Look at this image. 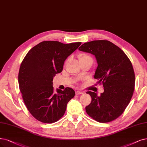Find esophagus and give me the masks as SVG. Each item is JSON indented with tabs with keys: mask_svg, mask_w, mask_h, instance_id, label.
Wrapping results in <instances>:
<instances>
[{
	"mask_svg": "<svg viewBox=\"0 0 147 147\" xmlns=\"http://www.w3.org/2000/svg\"><path fill=\"white\" fill-rule=\"evenodd\" d=\"M84 93L82 91H76V94L79 95V94H82Z\"/></svg>",
	"mask_w": 147,
	"mask_h": 147,
	"instance_id": "1",
	"label": "esophagus"
}]
</instances>
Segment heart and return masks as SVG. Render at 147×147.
<instances>
[{
  "mask_svg": "<svg viewBox=\"0 0 147 147\" xmlns=\"http://www.w3.org/2000/svg\"><path fill=\"white\" fill-rule=\"evenodd\" d=\"M78 58H79L80 62L84 61H85V60L92 59V58L89 55H88V54H85V53L80 54L78 56Z\"/></svg>",
  "mask_w": 147,
  "mask_h": 147,
  "instance_id": "obj_1",
  "label": "heart"
}]
</instances>
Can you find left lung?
<instances>
[{
	"mask_svg": "<svg viewBox=\"0 0 147 147\" xmlns=\"http://www.w3.org/2000/svg\"><path fill=\"white\" fill-rule=\"evenodd\" d=\"M79 50L95 56L98 66L94 78L104 88L99 96L86 92L91 97L85 107L86 113L101 123L115 120L125 110L134 93L135 74L131 61L120 48L107 40L86 42Z\"/></svg>",
	"mask_w": 147,
	"mask_h": 147,
	"instance_id": "left-lung-1",
	"label": "left lung"
}]
</instances>
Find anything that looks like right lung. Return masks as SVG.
I'll use <instances>...</instances> for the list:
<instances>
[{
  "instance_id": "obj_1",
  "label": "right lung",
  "mask_w": 147,
  "mask_h": 147,
  "mask_svg": "<svg viewBox=\"0 0 147 147\" xmlns=\"http://www.w3.org/2000/svg\"><path fill=\"white\" fill-rule=\"evenodd\" d=\"M81 43L43 41L32 48L23 59L18 75L19 89L27 109L37 121L45 123L58 121L74 97L72 88L55 91L52 85L65 60Z\"/></svg>"
}]
</instances>
